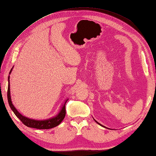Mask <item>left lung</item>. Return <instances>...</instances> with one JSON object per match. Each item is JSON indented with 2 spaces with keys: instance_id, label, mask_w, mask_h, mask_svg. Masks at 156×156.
Listing matches in <instances>:
<instances>
[{
  "instance_id": "left-lung-1",
  "label": "left lung",
  "mask_w": 156,
  "mask_h": 156,
  "mask_svg": "<svg viewBox=\"0 0 156 156\" xmlns=\"http://www.w3.org/2000/svg\"><path fill=\"white\" fill-rule=\"evenodd\" d=\"M94 121H95L96 122H97V123H98V124L99 125H101V126H102V127H105V128H107V129H108V128H107V127H105V126H103V125H101V123H99V122H97V121H96V120H95V119H94Z\"/></svg>"
}]
</instances>
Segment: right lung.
Segmentation results:
<instances>
[{"label":"right lung","instance_id":"obj_1","mask_svg":"<svg viewBox=\"0 0 156 156\" xmlns=\"http://www.w3.org/2000/svg\"><path fill=\"white\" fill-rule=\"evenodd\" d=\"M13 67L11 68V71L9 72V75L12 70ZM8 91H7V98L8 102L10 107H11V110L14 112L15 115L20 120L22 121V122L25 125L27 126L28 127L31 128H35L39 129H48L53 127H55L61 123V122L64 119L66 115V108L65 105L66 102L68 101V99L67 98L65 101L64 103L62 104L61 108L59 109V112L55 116L53 117H51L47 119H44V120H35V119H29L28 117H26L25 116L22 115L21 113H19V111L16 110V108L14 107L12 105V102L11 101V90H10V76L8 77Z\"/></svg>","mask_w":156,"mask_h":156}]
</instances>
